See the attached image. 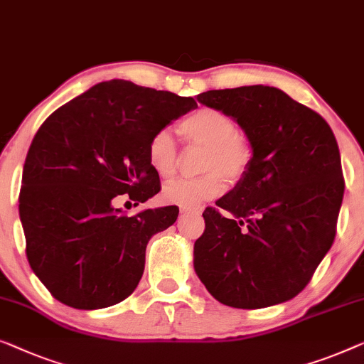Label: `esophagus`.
<instances>
[{"label":"esophagus","instance_id":"1","mask_svg":"<svg viewBox=\"0 0 364 364\" xmlns=\"http://www.w3.org/2000/svg\"><path fill=\"white\" fill-rule=\"evenodd\" d=\"M181 213L200 215V213H202V207H181Z\"/></svg>","mask_w":364,"mask_h":364}]
</instances>
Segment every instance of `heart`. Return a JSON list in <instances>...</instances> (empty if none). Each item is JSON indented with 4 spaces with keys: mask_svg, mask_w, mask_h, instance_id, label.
<instances>
[{
    "mask_svg": "<svg viewBox=\"0 0 364 364\" xmlns=\"http://www.w3.org/2000/svg\"><path fill=\"white\" fill-rule=\"evenodd\" d=\"M181 133L188 144L205 146L202 159L203 176L177 178L166 183L162 198L181 207H195L223 192V176L236 181L247 171L252 159V146L241 134L228 114L213 108H202L181 123ZM147 159L157 176L169 178L177 167V144L167 129L151 136Z\"/></svg>",
    "mask_w": 364,
    "mask_h": 364,
    "instance_id": "b5f03b06",
    "label": "heart"
}]
</instances>
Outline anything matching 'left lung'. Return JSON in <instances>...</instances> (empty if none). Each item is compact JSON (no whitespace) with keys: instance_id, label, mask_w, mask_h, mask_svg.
<instances>
[{"instance_id":"8db88e82","label":"left lung","mask_w":364,"mask_h":364,"mask_svg":"<svg viewBox=\"0 0 364 364\" xmlns=\"http://www.w3.org/2000/svg\"><path fill=\"white\" fill-rule=\"evenodd\" d=\"M197 100L241 126L252 159L218 208H205L195 272L230 307L291 300L335 240L345 181L333 131L317 112L274 87L210 90Z\"/></svg>"}]
</instances>
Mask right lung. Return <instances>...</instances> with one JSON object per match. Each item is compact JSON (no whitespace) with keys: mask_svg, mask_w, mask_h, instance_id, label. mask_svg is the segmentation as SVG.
<instances>
[{"mask_svg":"<svg viewBox=\"0 0 364 364\" xmlns=\"http://www.w3.org/2000/svg\"><path fill=\"white\" fill-rule=\"evenodd\" d=\"M197 107L191 97L109 80L55 109L26 156L19 218L39 281L68 307L105 309L133 294L151 236L177 220L176 205L128 217L161 191L147 159L151 136Z\"/></svg>","mask_w":364,"mask_h":364,"instance_id":"obj_1","label":"right lung"}]
</instances>
